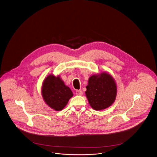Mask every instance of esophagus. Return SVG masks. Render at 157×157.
I'll return each mask as SVG.
<instances>
[{
  "instance_id": "34e87169",
  "label": "esophagus",
  "mask_w": 157,
  "mask_h": 157,
  "mask_svg": "<svg viewBox=\"0 0 157 157\" xmlns=\"http://www.w3.org/2000/svg\"><path fill=\"white\" fill-rule=\"evenodd\" d=\"M83 94V92L82 91V90H77L76 91V94L77 95H79V96H81L82 94Z\"/></svg>"
}]
</instances>
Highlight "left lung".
I'll list each match as a JSON object with an SVG mask.
<instances>
[{
    "label": "left lung",
    "mask_w": 157,
    "mask_h": 157,
    "mask_svg": "<svg viewBox=\"0 0 157 157\" xmlns=\"http://www.w3.org/2000/svg\"><path fill=\"white\" fill-rule=\"evenodd\" d=\"M85 94L94 109L101 110L112 105L116 99L117 87L112 76L106 73L90 77Z\"/></svg>",
    "instance_id": "left-lung-1"
}]
</instances>
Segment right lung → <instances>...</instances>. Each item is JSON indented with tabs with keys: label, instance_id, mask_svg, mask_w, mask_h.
Listing matches in <instances>:
<instances>
[{
	"label": "right lung",
	"instance_id": "1",
	"mask_svg": "<svg viewBox=\"0 0 157 157\" xmlns=\"http://www.w3.org/2000/svg\"><path fill=\"white\" fill-rule=\"evenodd\" d=\"M42 95L46 103L56 111L63 110L73 94L59 76L48 75L44 80Z\"/></svg>",
	"mask_w": 157,
	"mask_h": 157
}]
</instances>
